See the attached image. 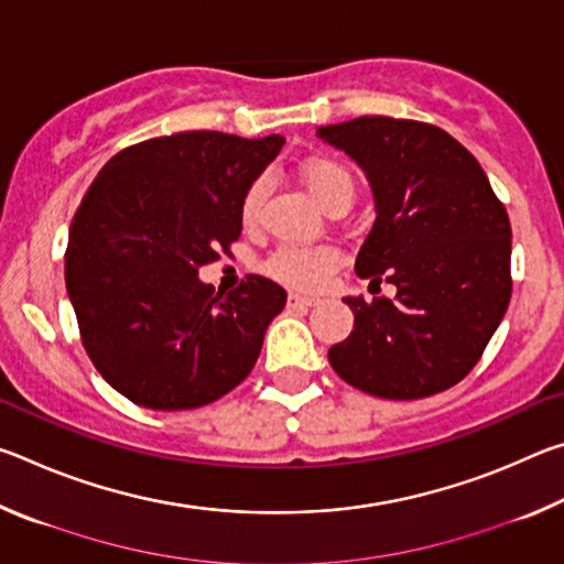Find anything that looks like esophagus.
I'll return each mask as SVG.
<instances>
[{"instance_id":"obj_1","label":"esophagus","mask_w":564,"mask_h":564,"mask_svg":"<svg viewBox=\"0 0 564 564\" xmlns=\"http://www.w3.org/2000/svg\"><path fill=\"white\" fill-rule=\"evenodd\" d=\"M318 301L311 299V295H301V293H289V308L293 311H305L311 305H316Z\"/></svg>"}]
</instances>
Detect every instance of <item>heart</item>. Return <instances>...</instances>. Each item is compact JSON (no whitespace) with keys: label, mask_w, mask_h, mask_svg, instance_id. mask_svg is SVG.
Wrapping results in <instances>:
<instances>
[{"label":"heart","mask_w":564,"mask_h":564,"mask_svg":"<svg viewBox=\"0 0 564 564\" xmlns=\"http://www.w3.org/2000/svg\"><path fill=\"white\" fill-rule=\"evenodd\" d=\"M301 176L313 198L326 212L336 206H350L352 198H356V178L336 159L313 156L303 161ZM265 194H269V178L265 176H256L246 186L241 198V221L246 226H253L259 221ZM338 261L340 256L330 246H279L269 256V261H265V271L275 281L291 285V289L313 291L336 271Z\"/></svg>","instance_id":"1"}]
</instances>
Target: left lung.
<instances>
[{"label": "left lung", "instance_id": "8db88e82", "mask_svg": "<svg viewBox=\"0 0 564 564\" xmlns=\"http://www.w3.org/2000/svg\"><path fill=\"white\" fill-rule=\"evenodd\" d=\"M318 137L366 171L376 224L356 273L395 285V299H343L356 316L328 350L336 373L362 393L427 398L470 373L512 293L508 212L482 166L433 123L358 117Z\"/></svg>", "mask_w": 564, "mask_h": 564}]
</instances>
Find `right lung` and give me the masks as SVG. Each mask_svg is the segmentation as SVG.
I'll return each instance as SVG.
<instances>
[{"label":"right lung","mask_w":564,"mask_h":564,"mask_svg":"<svg viewBox=\"0 0 564 564\" xmlns=\"http://www.w3.org/2000/svg\"><path fill=\"white\" fill-rule=\"evenodd\" d=\"M283 137L181 131L119 151L84 194L64 256L94 368L131 403L191 410L251 373L285 291L248 273L214 293L198 269L231 253L246 186Z\"/></svg>","instance_id":"add662e5"}]
</instances>
